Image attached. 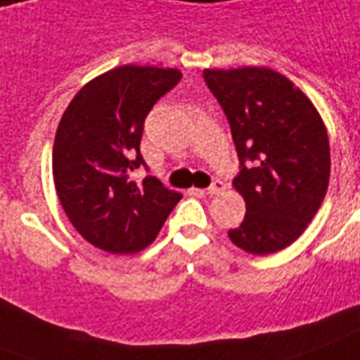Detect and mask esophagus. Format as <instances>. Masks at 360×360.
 Returning a JSON list of instances; mask_svg holds the SVG:
<instances>
[{
	"instance_id": "esophagus-1",
	"label": "esophagus",
	"mask_w": 360,
	"mask_h": 360,
	"mask_svg": "<svg viewBox=\"0 0 360 360\" xmlns=\"http://www.w3.org/2000/svg\"><path fill=\"white\" fill-rule=\"evenodd\" d=\"M224 190H226V183H224V181H214V183H212L209 188L200 190V192L201 194H207V195H216V194H220V192H224Z\"/></svg>"
}]
</instances>
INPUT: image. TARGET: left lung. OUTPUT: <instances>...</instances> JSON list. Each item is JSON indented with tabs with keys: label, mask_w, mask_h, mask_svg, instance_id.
<instances>
[{
	"label": "left lung",
	"mask_w": 360,
	"mask_h": 360,
	"mask_svg": "<svg viewBox=\"0 0 360 360\" xmlns=\"http://www.w3.org/2000/svg\"><path fill=\"white\" fill-rule=\"evenodd\" d=\"M203 75L229 120L242 165L233 188L246 201V216L227 235L253 255L285 250L326 198L331 155L322 116L302 89L266 66L205 68Z\"/></svg>",
	"instance_id": "left-lung-1"
}]
</instances>
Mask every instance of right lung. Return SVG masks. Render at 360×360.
Segmentation results:
<instances>
[{
    "mask_svg": "<svg viewBox=\"0 0 360 360\" xmlns=\"http://www.w3.org/2000/svg\"><path fill=\"white\" fill-rule=\"evenodd\" d=\"M181 70L112 68L83 84L64 110L53 142V181L60 205L84 240L107 253L146 250L183 194L157 177L142 185L140 139L155 101L179 83Z\"/></svg>",
    "mask_w": 360,
    "mask_h": 360,
    "instance_id": "right-lung-1",
    "label": "right lung"
}]
</instances>
